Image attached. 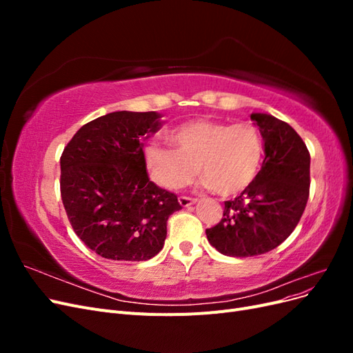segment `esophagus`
I'll list each match as a JSON object with an SVG mask.
<instances>
[{
  "label": "esophagus",
  "mask_w": 353,
  "mask_h": 353,
  "mask_svg": "<svg viewBox=\"0 0 353 353\" xmlns=\"http://www.w3.org/2000/svg\"><path fill=\"white\" fill-rule=\"evenodd\" d=\"M178 201H179V205H181V206H183V208H187V206L194 205V203H196V199H191V197H187V196H179Z\"/></svg>",
  "instance_id": "esophagus-1"
}]
</instances>
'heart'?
<instances>
[{
  "instance_id": "heart-1",
  "label": "heart",
  "mask_w": 353,
  "mask_h": 353,
  "mask_svg": "<svg viewBox=\"0 0 353 353\" xmlns=\"http://www.w3.org/2000/svg\"><path fill=\"white\" fill-rule=\"evenodd\" d=\"M170 148L159 141L144 147V166L166 190L187 185L197 172L203 185L219 194H236L252 184L263 157V140L252 123L196 119L178 125L168 135Z\"/></svg>"
}]
</instances>
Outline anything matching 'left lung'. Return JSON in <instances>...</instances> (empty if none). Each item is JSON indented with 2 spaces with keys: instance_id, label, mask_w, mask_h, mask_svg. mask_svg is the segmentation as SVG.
<instances>
[{
  "instance_id": "left-lung-1",
  "label": "left lung",
  "mask_w": 353,
  "mask_h": 353,
  "mask_svg": "<svg viewBox=\"0 0 353 353\" xmlns=\"http://www.w3.org/2000/svg\"><path fill=\"white\" fill-rule=\"evenodd\" d=\"M250 117L265 143L262 168L240 196L225 201L216 225L206 230L213 248L234 258L279 248L301 221L311 185V156L301 135L271 114Z\"/></svg>"
}]
</instances>
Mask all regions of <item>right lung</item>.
Segmentation results:
<instances>
[{
  "mask_svg": "<svg viewBox=\"0 0 353 353\" xmlns=\"http://www.w3.org/2000/svg\"><path fill=\"white\" fill-rule=\"evenodd\" d=\"M156 112H113L85 123L60 157L63 206L77 236L112 261L140 262L162 250L166 223L181 209L147 175L143 144Z\"/></svg>",
  "mask_w": 353,
  "mask_h": 353,
  "instance_id": "right-lung-1",
  "label": "right lung"
}]
</instances>
